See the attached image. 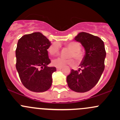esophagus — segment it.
Here are the masks:
<instances>
[{
    "label": "esophagus",
    "instance_id": "34e87169",
    "mask_svg": "<svg viewBox=\"0 0 120 120\" xmlns=\"http://www.w3.org/2000/svg\"><path fill=\"white\" fill-rule=\"evenodd\" d=\"M56 69L57 70H61V69H62V67H56Z\"/></svg>",
    "mask_w": 120,
    "mask_h": 120
}]
</instances>
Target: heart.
<instances>
[{"instance_id": "b5f03b06", "label": "heart", "mask_w": 120, "mask_h": 120, "mask_svg": "<svg viewBox=\"0 0 120 120\" xmlns=\"http://www.w3.org/2000/svg\"><path fill=\"white\" fill-rule=\"evenodd\" d=\"M66 46L69 49H70L71 52L70 53L69 56L74 57L77 61H80L83 57L81 50V45L79 42H71L66 44ZM48 52L50 55L55 56L59 53L60 52V46L57 43H52L48 48ZM74 64V60L72 58L65 59L63 57H58L54 59L52 61V64L55 67H63L67 65H73Z\"/></svg>"}]
</instances>
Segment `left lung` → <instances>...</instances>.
Returning <instances> with one entry per match:
<instances>
[{
  "label": "left lung",
  "mask_w": 120,
  "mask_h": 120,
  "mask_svg": "<svg viewBox=\"0 0 120 120\" xmlns=\"http://www.w3.org/2000/svg\"><path fill=\"white\" fill-rule=\"evenodd\" d=\"M85 49V55L78 71L71 70L67 77L68 86L77 92H85L98 82L105 69L106 52L100 38L86 32H80L75 38Z\"/></svg>",
  "instance_id": "obj_1"
}]
</instances>
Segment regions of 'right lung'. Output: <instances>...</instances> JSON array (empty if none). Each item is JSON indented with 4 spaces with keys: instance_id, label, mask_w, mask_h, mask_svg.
Here are the masks:
<instances>
[{
    "instance_id": "right-lung-1",
    "label": "right lung",
    "mask_w": 120,
    "mask_h": 120,
    "mask_svg": "<svg viewBox=\"0 0 120 120\" xmlns=\"http://www.w3.org/2000/svg\"><path fill=\"white\" fill-rule=\"evenodd\" d=\"M50 41L41 32L22 36L15 50V67L23 85L35 92L46 91L52 83L54 67H48L50 63L48 49Z\"/></svg>"
}]
</instances>
